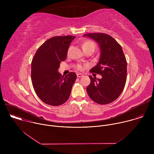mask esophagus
<instances>
[{
	"label": "esophagus",
	"instance_id": "1",
	"mask_svg": "<svg viewBox=\"0 0 154 154\" xmlns=\"http://www.w3.org/2000/svg\"><path fill=\"white\" fill-rule=\"evenodd\" d=\"M77 77L80 78V77H82V76H83V74H80V73H79V74H77Z\"/></svg>",
	"mask_w": 154,
	"mask_h": 154
}]
</instances>
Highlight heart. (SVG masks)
Wrapping results in <instances>:
<instances>
[{
    "mask_svg": "<svg viewBox=\"0 0 154 154\" xmlns=\"http://www.w3.org/2000/svg\"><path fill=\"white\" fill-rule=\"evenodd\" d=\"M96 44L91 40H87L82 44V48L85 52L88 51H93L94 52L96 49ZM70 49H71V48H69L68 49V54H69ZM75 68L79 71H82L84 69V66L81 64H78L76 65Z\"/></svg>",
    "mask_w": 154,
    "mask_h": 154,
    "instance_id": "1",
    "label": "heart"
}]
</instances>
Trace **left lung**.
Returning a JSON list of instances; mask_svg holds the SVG:
<instances>
[{"instance_id":"8db88e82","label":"left lung","mask_w":154,"mask_h":154,"mask_svg":"<svg viewBox=\"0 0 154 154\" xmlns=\"http://www.w3.org/2000/svg\"><path fill=\"white\" fill-rule=\"evenodd\" d=\"M83 36L96 41L100 47L97 64L90 72L99 74L102 79L90 75L86 91L91 100L105 105L115 100L122 93L127 80V61L119 44L111 36L103 33H88Z\"/></svg>"}]
</instances>
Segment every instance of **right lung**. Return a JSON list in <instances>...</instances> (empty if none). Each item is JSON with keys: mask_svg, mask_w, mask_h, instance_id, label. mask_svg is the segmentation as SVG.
I'll return each mask as SVG.
<instances>
[{"mask_svg": "<svg viewBox=\"0 0 154 154\" xmlns=\"http://www.w3.org/2000/svg\"><path fill=\"white\" fill-rule=\"evenodd\" d=\"M73 36H54L38 49L32 61L31 79L34 90L45 103L58 106L69 97L77 75L64 76L58 72L60 63L66 58Z\"/></svg>", "mask_w": 154, "mask_h": 154, "instance_id": "add662e5", "label": "right lung"}]
</instances>
